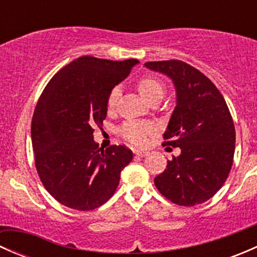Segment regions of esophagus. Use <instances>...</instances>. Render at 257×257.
<instances>
[{
	"instance_id": "esophagus-1",
	"label": "esophagus",
	"mask_w": 257,
	"mask_h": 257,
	"mask_svg": "<svg viewBox=\"0 0 257 257\" xmlns=\"http://www.w3.org/2000/svg\"><path fill=\"white\" fill-rule=\"evenodd\" d=\"M134 154L136 155H138V157H147L148 154H149V153L147 152V150H139V149H134Z\"/></svg>"
}]
</instances>
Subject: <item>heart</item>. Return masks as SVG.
Instances as JSON below:
<instances>
[{
  "mask_svg": "<svg viewBox=\"0 0 257 257\" xmlns=\"http://www.w3.org/2000/svg\"><path fill=\"white\" fill-rule=\"evenodd\" d=\"M137 88L144 99L148 102L153 98H162L164 93V84L159 78L154 76H143L137 82ZM120 89L119 87H113L109 90L107 97V108L109 112L115 109L116 102H118ZM155 132L154 125L149 121H139V120H128L123 124L120 128V134L126 142L133 145H145L148 143V139Z\"/></svg>",
  "mask_w": 257,
  "mask_h": 257,
  "instance_id": "obj_1",
  "label": "heart"
}]
</instances>
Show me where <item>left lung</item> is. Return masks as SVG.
I'll use <instances>...</instances> for the list:
<instances>
[{
    "label": "left lung",
    "mask_w": 257,
    "mask_h": 257,
    "mask_svg": "<svg viewBox=\"0 0 257 257\" xmlns=\"http://www.w3.org/2000/svg\"><path fill=\"white\" fill-rule=\"evenodd\" d=\"M145 67L167 74L177 90L164 144L181 153L168 160L154 184L177 205H198L212 198L229 177L235 152L232 116L214 83L190 64L170 59L147 62Z\"/></svg>",
    "instance_id": "obj_1"
}]
</instances>
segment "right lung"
Segmentation results:
<instances>
[{
	"mask_svg": "<svg viewBox=\"0 0 257 257\" xmlns=\"http://www.w3.org/2000/svg\"><path fill=\"white\" fill-rule=\"evenodd\" d=\"M137 63L83 56L43 89L31 124L35 164L46 190L62 205L88 211L115 193L133 153L125 145L98 148L93 132L107 116L109 90Z\"/></svg>",
	"mask_w": 257,
	"mask_h": 257,
	"instance_id": "1",
	"label": "right lung"
}]
</instances>
